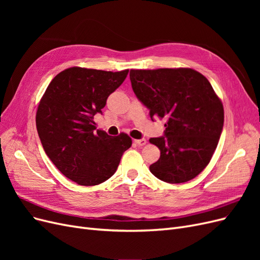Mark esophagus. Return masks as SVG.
<instances>
[{
    "instance_id": "esophagus-1",
    "label": "esophagus",
    "mask_w": 260,
    "mask_h": 260,
    "mask_svg": "<svg viewBox=\"0 0 260 260\" xmlns=\"http://www.w3.org/2000/svg\"><path fill=\"white\" fill-rule=\"evenodd\" d=\"M135 142L139 145V146H144L146 144V140L145 139H139V140H135Z\"/></svg>"
}]
</instances>
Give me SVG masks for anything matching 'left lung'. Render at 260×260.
<instances>
[{"mask_svg": "<svg viewBox=\"0 0 260 260\" xmlns=\"http://www.w3.org/2000/svg\"><path fill=\"white\" fill-rule=\"evenodd\" d=\"M130 80L152 119H167L164 137L149 139L160 149L159 159L149 166L152 174L168 183L199 176L214 155L224 119L207 78L191 68H159L131 69Z\"/></svg>", "mask_w": 260, "mask_h": 260, "instance_id": "obj_1", "label": "left lung"}]
</instances>
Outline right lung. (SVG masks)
I'll return each instance as SVG.
<instances>
[{
  "instance_id": "obj_1",
  "label": "right lung",
  "mask_w": 260,
  "mask_h": 260,
  "mask_svg": "<svg viewBox=\"0 0 260 260\" xmlns=\"http://www.w3.org/2000/svg\"><path fill=\"white\" fill-rule=\"evenodd\" d=\"M129 73L72 67L54 77L39 103L36 123L46 155L80 185H98L117 170L131 138L96 130L93 117Z\"/></svg>"
}]
</instances>
